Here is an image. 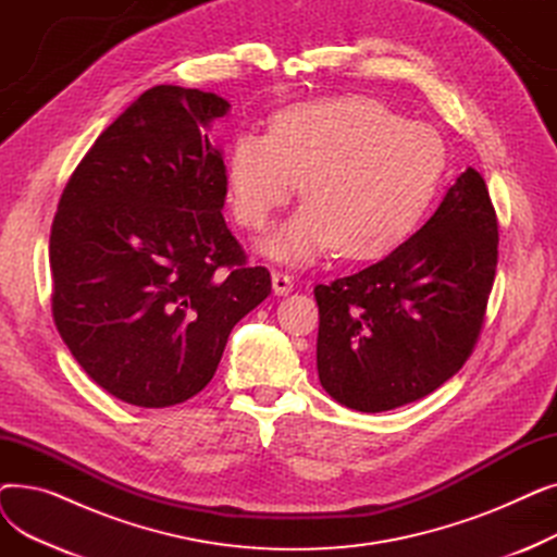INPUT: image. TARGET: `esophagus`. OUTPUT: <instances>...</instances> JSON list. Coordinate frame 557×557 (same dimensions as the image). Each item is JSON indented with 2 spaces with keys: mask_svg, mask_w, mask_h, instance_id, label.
<instances>
[{
  "mask_svg": "<svg viewBox=\"0 0 557 557\" xmlns=\"http://www.w3.org/2000/svg\"><path fill=\"white\" fill-rule=\"evenodd\" d=\"M271 280H273V294L275 296H288L290 290H294V280H290L286 273L273 271Z\"/></svg>",
  "mask_w": 557,
  "mask_h": 557,
  "instance_id": "1",
  "label": "esophagus"
}]
</instances>
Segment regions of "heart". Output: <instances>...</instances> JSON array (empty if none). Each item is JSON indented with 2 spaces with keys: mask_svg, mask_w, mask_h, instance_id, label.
I'll return each mask as SVG.
<instances>
[{
  "mask_svg": "<svg viewBox=\"0 0 557 557\" xmlns=\"http://www.w3.org/2000/svg\"><path fill=\"white\" fill-rule=\"evenodd\" d=\"M449 164L435 128L368 97L288 106L269 135L242 133L225 160L232 216L267 227L302 181L307 202L261 242L286 263L338 248L345 259H376L404 244L426 219Z\"/></svg>",
  "mask_w": 557,
  "mask_h": 557,
  "instance_id": "1",
  "label": "heart"
}]
</instances>
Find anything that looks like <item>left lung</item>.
<instances>
[{
    "mask_svg": "<svg viewBox=\"0 0 557 557\" xmlns=\"http://www.w3.org/2000/svg\"><path fill=\"white\" fill-rule=\"evenodd\" d=\"M496 246L499 223L485 181L470 166L411 239L355 275L318 284L323 388L361 413L441 388L479 341Z\"/></svg>",
    "mask_w": 557,
    "mask_h": 557,
    "instance_id": "8db88e82",
    "label": "left lung"
}]
</instances>
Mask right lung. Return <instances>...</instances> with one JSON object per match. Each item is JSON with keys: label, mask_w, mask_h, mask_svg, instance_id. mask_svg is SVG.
I'll use <instances>...</instances> for the list:
<instances>
[{"label": "right lung", "mask_w": 557, "mask_h": 557, "mask_svg": "<svg viewBox=\"0 0 557 557\" xmlns=\"http://www.w3.org/2000/svg\"><path fill=\"white\" fill-rule=\"evenodd\" d=\"M212 92L156 85L97 137L49 237L51 313L95 384L133 406L181 404L212 382L232 327L271 296L221 214Z\"/></svg>", "instance_id": "right-lung-1"}]
</instances>
